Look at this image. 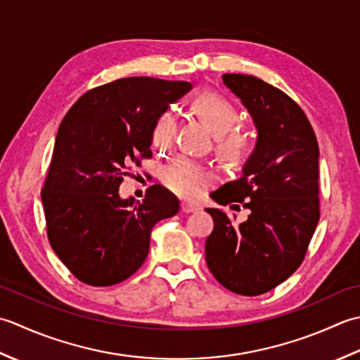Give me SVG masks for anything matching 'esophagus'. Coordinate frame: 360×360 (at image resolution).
Returning a JSON list of instances; mask_svg holds the SVG:
<instances>
[{
    "instance_id": "obj_1",
    "label": "esophagus",
    "mask_w": 360,
    "mask_h": 360,
    "mask_svg": "<svg viewBox=\"0 0 360 360\" xmlns=\"http://www.w3.org/2000/svg\"><path fill=\"white\" fill-rule=\"evenodd\" d=\"M199 210V207H195V205L189 203V202H181V211L183 212H194Z\"/></svg>"
}]
</instances>
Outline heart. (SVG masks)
Here are the masks:
<instances>
[{
	"instance_id": "obj_1",
	"label": "heart",
	"mask_w": 360,
	"mask_h": 360,
	"mask_svg": "<svg viewBox=\"0 0 360 360\" xmlns=\"http://www.w3.org/2000/svg\"><path fill=\"white\" fill-rule=\"evenodd\" d=\"M193 110L217 136V152L231 166L244 165L253 152V138L245 130L236 127L240 120L238 107L230 99L216 93H203L193 101ZM177 135V116L174 112L161 113L152 127L150 141L155 149L166 150ZM212 175L207 167L189 157H177L161 169V183L175 195L195 199L200 195Z\"/></svg>"
}]
</instances>
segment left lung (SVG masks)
<instances>
[{
	"label": "left lung",
	"mask_w": 360,
	"mask_h": 360,
	"mask_svg": "<svg viewBox=\"0 0 360 360\" xmlns=\"http://www.w3.org/2000/svg\"><path fill=\"white\" fill-rule=\"evenodd\" d=\"M222 80L248 110L258 138L242 177L211 193L219 205H242L250 214L236 225V216L207 208L214 230L205 258L224 288L255 297L288 280L304 259L320 219V153L309 120L288 94L255 76Z\"/></svg>",
	"instance_id": "8db88e82"
}]
</instances>
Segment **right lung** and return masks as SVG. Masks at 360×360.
I'll use <instances>...</instances> for the list:
<instances>
[{"instance_id": "1", "label": "right lung", "mask_w": 360, "mask_h": 360, "mask_svg": "<svg viewBox=\"0 0 360 360\" xmlns=\"http://www.w3.org/2000/svg\"><path fill=\"white\" fill-rule=\"evenodd\" d=\"M193 88L183 80L126 77L80 96L58 127L41 189L49 244L79 281L105 288L148 258L150 231L179 212V199L153 185L144 200L121 199L130 166L150 158L158 116Z\"/></svg>"}]
</instances>
